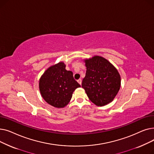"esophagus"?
Returning a JSON list of instances; mask_svg holds the SVG:
<instances>
[{
    "label": "esophagus",
    "instance_id": "34e87169",
    "mask_svg": "<svg viewBox=\"0 0 154 154\" xmlns=\"http://www.w3.org/2000/svg\"><path fill=\"white\" fill-rule=\"evenodd\" d=\"M77 82H78V83L80 84V85H81V84H82V80L81 79H79L78 80H77Z\"/></svg>",
    "mask_w": 154,
    "mask_h": 154
}]
</instances>
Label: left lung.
<instances>
[{
  "mask_svg": "<svg viewBox=\"0 0 154 154\" xmlns=\"http://www.w3.org/2000/svg\"><path fill=\"white\" fill-rule=\"evenodd\" d=\"M84 62L87 70L82 87L96 106H106L114 100L120 89L119 73L110 62L100 56H94Z\"/></svg>",
  "mask_w": 154,
  "mask_h": 154,
  "instance_id": "left-lung-1",
  "label": "left lung"
}]
</instances>
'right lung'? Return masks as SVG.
Here are the masks:
<instances>
[{"label": "right lung", "instance_id": "obj_1", "mask_svg": "<svg viewBox=\"0 0 154 154\" xmlns=\"http://www.w3.org/2000/svg\"><path fill=\"white\" fill-rule=\"evenodd\" d=\"M60 62L48 68L39 80V90L47 103L56 108H63L69 103L72 94L80 84L72 71L66 69Z\"/></svg>", "mask_w": 154, "mask_h": 154}]
</instances>
